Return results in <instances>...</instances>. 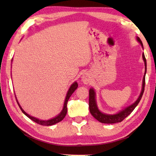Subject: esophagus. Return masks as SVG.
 Here are the masks:
<instances>
[{
  "label": "esophagus",
  "instance_id": "esophagus-1",
  "mask_svg": "<svg viewBox=\"0 0 156 156\" xmlns=\"http://www.w3.org/2000/svg\"><path fill=\"white\" fill-rule=\"evenodd\" d=\"M82 80L84 84H88L90 82V76L88 73H84L82 76Z\"/></svg>",
  "mask_w": 156,
  "mask_h": 156
}]
</instances>
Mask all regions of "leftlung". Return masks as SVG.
Masks as SVG:
<instances>
[{"label":"left lung","instance_id":"8db88e82","mask_svg":"<svg viewBox=\"0 0 156 156\" xmlns=\"http://www.w3.org/2000/svg\"><path fill=\"white\" fill-rule=\"evenodd\" d=\"M137 40L138 42L140 43L142 48L143 47V44L140 37H137ZM142 57H143V59L145 63V73L143 78V84H142V89L141 92L140 93V97H138L137 101H135L134 103L131 105L129 107H126L123 110L119 111L118 113L114 114V115H108L103 113V112H101L98 108L97 101H96V93L94 90L92 88H91L89 90V109H90V112L91 115L93 117L98 120L99 122H102V123H107V124H112L116 123V122H121L122 120L127 117L128 115L131 113V112L133 111L135 108L137 107L139 102L141 101L142 96H143L144 88H145V74H146L147 71V63H146V59L145 58V55L143 53L142 54Z\"/></svg>","mask_w":156,"mask_h":156}]
</instances>
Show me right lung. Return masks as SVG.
<instances>
[{"mask_svg":"<svg viewBox=\"0 0 156 156\" xmlns=\"http://www.w3.org/2000/svg\"><path fill=\"white\" fill-rule=\"evenodd\" d=\"M78 88V83L76 82H74V83H73L71 87H69V90L67 92V94H66V99H65V102H64V107H63V109L62 111H61L60 113H59L58 116H56L55 117L53 118V119H49V120H41V119H39L37 118H35L34 117H32V116L28 115L27 112H25V111L23 110V109L22 108V107H21V105H19L18 101L16 100V102H17V104L19 105V108H21V111L24 113L26 116H27V117H29L30 119H31L32 121H34V122H37V123L41 125H45V126H50V125H53L54 124H56L58 123V122H60L61 121H62L63 119H64V117H66V114H67V103H68V101L69 100V97H71V95L73 94V92H74L76 89Z\"/></svg>","mask_w":156,"mask_h":156,"instance_id":"add662e5","label":"right lung"}]
</instances>
